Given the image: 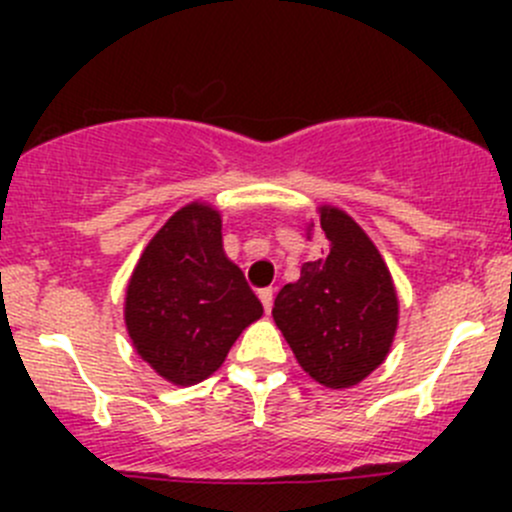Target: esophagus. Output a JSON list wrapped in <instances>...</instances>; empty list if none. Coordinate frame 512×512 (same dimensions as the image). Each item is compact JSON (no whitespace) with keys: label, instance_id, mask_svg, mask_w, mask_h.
<instances>
[{"label":"esophagus","instance_id":"1","mask_svg":"<svg viewBox=\"0 0 512 512\" xmlns=\"http://www.w3.org/2000/svg\"><path fill=\"white\" fill-rule=\"evenodd\" d=\"M260 302H262V307H265V312L270 314L272 312V299H275V289L272 287H265V289H260Z\"/></svg>","mask_w":512,"mask_h":512}]
</instances>
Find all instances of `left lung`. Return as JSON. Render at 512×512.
Returning a JSON list of instances; mask_svg holds the SVG:
<instances>
[{
  "label": "left lung",
  "mask_w": 512,
  "mask_h": 512,
  "mask_svg": "<svg viewBox=\"0 0 512 512\" xmlns=\"http://www.w3.org/2000/svg\"><path fill=\"white\" fill-rule=\"evenodd\" d=\"M317 213L327 250L280 289L272 317L314 381L352 389L384 364L399 327V297L384 257L352 215L334 205Z\"/></svg>",
  "instance_id": "1"
}]
</instances>
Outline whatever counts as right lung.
Segmentation results:
<instances>
[{
  "label": "right lung",
  "instance_id": "add662e5",
  "mask_svg": "<svg viewBox=\"0 0 512 512\" xmlns=\"http://www.w3.org/2000/svg\"><path fill=\"white\" fill-rule=\"evenodd\" d=\"M260 317V299L223 250L220 210L200 200L153 235L123 304L133 349L175 386L215 374L242 329Z\"/></svg>",
  "mask_w": 512,
  "mask_h": 512
}]
</instances>
